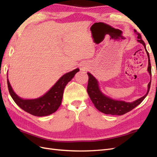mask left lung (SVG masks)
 Masks as SVG:
<instances>
[{
  "mask_svg": "<svg viewBox=\"0 0 157 157\" xmlns=\"http://www.w3.org/2000/svg\"><path fill=\"white\" fill-rule=\"evenodd\" d=\"M134 32L136 33V31L134 30ZM137 35V41L140 43L144 45L145 51L147 52V56H148V72L149 73L150 76H151V66L150 62L149 54V52H147L146 49V46L144 41L142 40L141 36L139 33H136ZM88 83L87 86V92L90 96V99H91L92 103H94V106L98 109V111H101L103 113L107 114V115H122L124 114L132 111L133 109H134L138 105L143 101L144 99L146 98L149 92V89L151 86V81L148 84V89L147 92L145 96L141 97V98L137 99V100L133 102H126L124 101H118L115 100L110 98L104 95L101 92L100 89L99 88L98 82L94 76L88 73Z\"/></svg>",
  "mask_w": 157,
  "mask_h": 157,
  "instance_id": "left-lung-1",
  "label": "left lung"
}]
</instances>
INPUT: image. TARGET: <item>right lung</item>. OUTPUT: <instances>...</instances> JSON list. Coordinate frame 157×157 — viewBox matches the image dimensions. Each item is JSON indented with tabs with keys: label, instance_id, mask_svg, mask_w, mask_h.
Masks as SVG:
<instances>
[{
	"label": "right lung",
	"instance_id": "1",
	"mask_svg": "<svg viewBox=\"0 0 157 157\" xmlns=\"http://www.w3.org/2000/svg\"><path fill=\"white\" fill-rule=\"evenodd\" d=\"M78 71L79 69H76L63 75L48 92L39 98L23 99L20 98L13 92L10 82L7 79L9 92L13 101L23 111L37 117L49 115L58 110L62 101L65 86Z\"/></svg>",
	"mask_w": 157,
	"mask_h": 157
}]
</instances>
